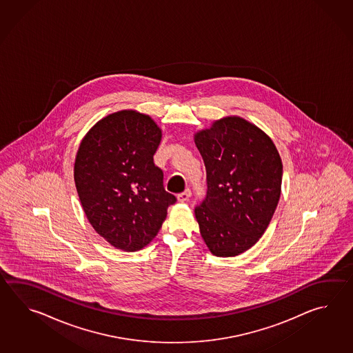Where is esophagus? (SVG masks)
Returning <instances> with one entry per match:
<instances>
[{
    "instance_id": "1",
    "label": "esophagus",
    "mask_w": 353,
    "mask_h": 353,
    "mask_svg": "<svg viewBox=\"0 0 353 353\" xmlns=\"http://www.w3.org/2000/svg\"><path fill=\"white\" fill-rule=\"evenodd\" d=\"M190 195H192V192L189 189H185L183 193L178 194V201L179 202H187L188 199L190 198Z\"/></svg>"
}]
</instances>
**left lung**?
I'll list each match as a JSON object with an SVG mask.
<instances>
[{
	"label": "left lung",
	"mask_w": 353,
	"mask_h": 353,
	"mask_svg": "<svg viewBox=\"0 0 353 353\" xmlns=\"http://www.w3.org/2000/svg\"><path fill=\"white\" fill-rule=\"evenodd\" d=\"M207 170V195L195 207L203 240L218 257H233L261 239L281 193L283 163L261 128L239 116L194 135Z\"/></svg>",
	"instance_id": "left-lung-1"
}]
</instances>
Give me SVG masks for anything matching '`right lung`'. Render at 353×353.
Returning <instances> with one entry per match:
<instances>
[{"instance_id": "1", "label": "right lung", "mask_w": 353, "mask_h": 353, "mask_svg": "<svg viewBox=\"0 0 353 353\" xmlns=\"http://www.w3.org/2000/svg\"><path fill=\"white\" fill-rule=\"evenodd\" d=\"M161 135L150 116L123 110L98 121L77 151L74 181L83 210L113 248L128 252L145 248L176 202L154 164Z\"/></svg>"}]
</instances>
